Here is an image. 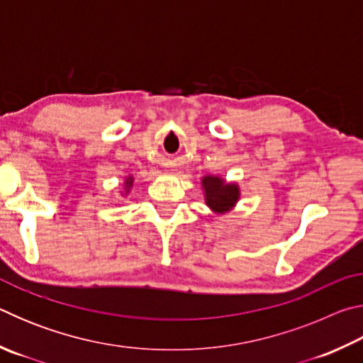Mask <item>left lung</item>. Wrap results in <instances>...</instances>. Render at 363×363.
<instances>
[{
	"label": "left lung",
	"instance_id": "left-lung-1",
	"mask_svg": "<svg viewBox=\"0 0 363 363\" xmlns=\"http://www.w3.org/2000/svg\"><path fill=\"white\" fill-rule=\"evenodd\" d=\"M201 186L205 189L206 205L216 213L230 211L240 196L237 184H225L218 176H205Z\"/></svg>",
	"mask_w": 363,
	"mask_h": 363
}]
</instances>
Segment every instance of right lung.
<instances>
[{"label":"right lung","instance_id":"right-lung-1","mask_svg":"<svg viewBox=\"0 0 363 363\" xmlns=\"http://www.w3.org/2000/svg\"><path fill=\"white\" fill-rule=\"evenodd\" d=\"M125 184H126V189L130 190V187L133 186V177H128V179H126V182H125Z\"/></svg>","mask_w":363,"mask_h":363}]
</instances>
